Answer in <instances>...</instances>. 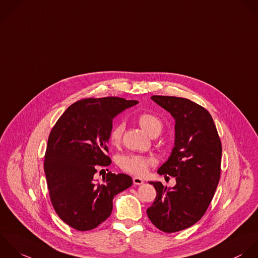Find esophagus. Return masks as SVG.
<instances>
[{
    "mask_svg": "<svg viewBox=\"0 0 258 258\" xmlns=\"http://www.w3.org/2000/svg\"><path fill=\"white\" fill-rule=\"evenodd\" d=\"M133 182L135 185H142L144 183V180L140 177H134L133 178Z\"/></svg>",
    "mask_w": 258,
    "mask_h": 258,
    "instance_id": "34e87169",
    "label": "esophagus"
}]
</instances>
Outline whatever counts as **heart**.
I'll return each mask as SVG.
<instances>
[{
  "label": "heart",
  "mask_w": 258,
  "mask_h": 258,
  "mask_svg": "<svg viewBox=\"0 0 258 258\" xmlns=\"http://www.w3.org/2000/svg\"><path fill=\"white\" fill-rule=\"evenodd\" d=\"M138 122L140 126L151 137H157L163 128L162 120L157 115L152 113L146 112L140 114L138 117ZM122 132V123H116L115 125H113L109 133V141L112 145H117L120 142ZM150 164L151 161L149 159L137 155L121 156L118 160V165L122 170L139 176L146 174Z\"/></svg>",
  "instance_id": "b5f03b06"
}]
</instances>
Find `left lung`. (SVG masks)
Masks as SVG:
<instances>
[{"label": "left lung", "instance_id": "left-lung-1", "mask_svg": "<svg viewBox=\"0 0 258 258\" xmlns=\"http://www.w3.org/2000/svg\"><path fill=\"white\" fill-rule=\"evenodd\" d=\"M175 119V143L159 175L176 178L173 188L150 182L157 196L147 214L160 230L172 233L197 223L205 214L220 179L222 147L211 114L182 97H151Z\"/></svg>", "mask_w": 258, "mask_h": 258}]
</instances>
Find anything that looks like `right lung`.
<instances>
[{
	"mask_svg": "<svg viewBox=\"0 0 258 258\" xmlns=\"http://www.w3.org/2000/svg\"><path fill=\"white\" fill-rule=\"evenodd\" d=\"M139 103L120 97L87 98L71 104L53 126L47 144L44 171L50 199L57 215L78 231L94 229L112 211L113 198L133 184L125 174L107 173L106 144L113 118Z\"/></svg>",
	"mask_w": 258,
	"mask_h": 258,
	"instance_id": "right-lung-1",
	"label": "right lung"
}]
</instances>
